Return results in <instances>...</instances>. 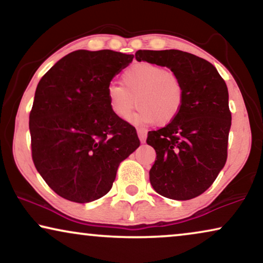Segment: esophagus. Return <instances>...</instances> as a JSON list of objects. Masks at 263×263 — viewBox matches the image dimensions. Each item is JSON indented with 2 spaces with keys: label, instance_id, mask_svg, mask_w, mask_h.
I'll return each instance as SVG.
<instances>
[{
  "label": "esophagus",
  "instance_id": "34e87169",
  "mask_svg": "<svg viewBox=\"0 0 263 263\" xmlns=\"http://www.w3.org/2000/svg\"><path fill=\"white\" fill-rule=\"evenodd\" d=\"M138 135H139L140 141L143 143L146 141V138H147V130H145V129H138Z\"/></svg>",
  "mask_w": 263,
  "mask_h": 263
}]
</instances>
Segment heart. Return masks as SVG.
I'll list each match as a JSON object with an SVG mask.
<instances>
[{"label":"heart","mask_w":263,"mask_h":263,"mask_svg":"<svg viewBox=\"0 0 263 263\" xmlns=\"http://www.w3.org/2000/svg\"><path fill=\"white\" fill-rule=\"evenodd\" d=\"M123 86L110 84L106 100L114 115L128 120L135 104L138 112L133 117L136 124L170 123L181 112L184 103V87L177 75L164 67L141 62L133 64L122 75Z\"/></svg>","instance_id":"1"}]
</instances>
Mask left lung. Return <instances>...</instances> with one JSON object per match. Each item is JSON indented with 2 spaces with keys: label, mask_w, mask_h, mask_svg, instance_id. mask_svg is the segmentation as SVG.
Wrapping results in <instances>:
<instances>
[{
  "label": "left lung",
  "mask_w": 263,
  "mask_h": 263,
  "mask_svg": "<svg viewBox=\"0 0 263 263\" xmlns=\"http://www.w3.org/2000/svg\"><path fill=\"white\" fill-rule=\"evenodd\" d=\"M135 59L166 67L182 81L181 112L147 136L157 153L149 182L167 199H194L213 184L226 163L231 128L228 86L213 64L181 50H138Z\"/></svg>",
  "instance_id": "obj_1"
}]
</instances>
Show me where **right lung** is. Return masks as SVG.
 <instances>
[{"mask_svg": "<svg viewBox=\"0 0 263 263\" xmlns=\"http://www.w3.org/2000/svg\"><path fill=\"white\" fill-rule=\"evenodd\" d=\"M134 55L77 50L41 79L30 114L32 159L56 194L91 202L110 192L120 163L140 146L135 128L114 115L106 87Z\"/></svg>", "mask_w": 263, "mask_h": 263, "instance_id": "add662e5", "label": "right lung"}]
</instances>
